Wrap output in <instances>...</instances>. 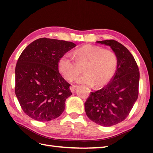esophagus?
Instances as JSON below:
<instances>
[{
    "instance_id": "34e87169",
    "label": "esophagus",
    "mask_w": 153,
    "mask_h": 153,
    "mask_svg": "<svg viewBox=\"0 0 153 153\" xmlns=\"http://www.w3.org/2000/svg\"><path fill=\"white\" fill-rule=\"evenodd\" d=\"M76 85H71L70 87V91H71V93H74L75 91V89H76Z\"/></svg>"
}]
</instances>
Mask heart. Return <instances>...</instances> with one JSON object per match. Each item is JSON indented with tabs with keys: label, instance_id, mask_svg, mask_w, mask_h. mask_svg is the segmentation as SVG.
<instances>
[{
	"label": "heart",
	"instance_id": "heart-1",
	"mask_svg": "<svg viewBox=\"0 0 153 153\" xmlns=\"http://www.w3.org/2000/svg\"><path fill=\"white\" fill-rule=\"evenodd\" d=\"M75 60L69 53L62 56L58 62V70L64 78L71 82L80 73L83 67L85 74L77 77L76 82L100 87L113 78L118 66V58L112 51L99 46L85 45L74 53Z\"/></svg>",
	"mask_w": 153,
	"mask_h": 153
}]
</instances>
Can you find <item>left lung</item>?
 <instances>
[{
  "label": "left lung",
  "instance_id": "left-lung-1",
  "mask_svg": "<svg viewBox=\"0 0 153 153\" xmlns=\"http://www.w3.org/2000/svg\"><path fill=\"white\" fill-rule=\"evenodd\" d=\"M97 43L111 47L118 58V66L108 85L91 93L85 102V110L93 122L109 127L123 121L137 100L139 71L134 57L123 45L112 39Z\"/></svg>",
  "mask_w": 153,
  "mask_h": 153
}]
</instances>
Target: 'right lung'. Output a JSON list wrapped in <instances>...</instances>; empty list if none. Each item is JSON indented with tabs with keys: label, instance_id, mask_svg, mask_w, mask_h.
Instances as JSON below:
<instances>
[{
	"label": "right lung",
	"instance_id": "add662e5",
	"mask_svg": "<svg viewBox=\"0 0 153 153\" xmlns=\"http://www.w3.org/2000/svg\"><path fill=\"white\" fill-rule=\"evenodd\" d=\"M76 46L72 42L40 38L25 48L16 66L15 93L26 114L39 122L59 117L71 95L59 73L60 58Z\"/></svg>",
	"mask_w": 153,
	"mask_h": 153
}]
</instances>
